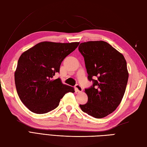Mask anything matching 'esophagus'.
I'll return each mask as SVG.
<instances>
[{
    "mask_svg": "<svg viewBox=\"0 0 147 147\" xmlns=\"http://www.w3.org/2000/svg\"><path fill=\"white\" fill-rule=\"evenodd\" d=\"M75 90L77 92H82L83 91V88L80 85H75Z\"/></svg>",
    "mask_w": 147,
    "mask_h": 147,
    "instance_id": "34e87169",
    "label": "esophagus"
}]
</instances>
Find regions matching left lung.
Here are the masks:
<instances>
[{
	"mask_svg": "<svg viewBox=\"0 0 147 147\" xmlns=\"http://www.w3.org/2000/svg\"><path fill=\"white\" fill-rule=\"evenodd\" d=\"M78 50L85 60L88 79L93 82L85 89L88 102L80 107L93 117H106L117 109L125 93L129 76L126 59L104 41L81 43Z\"/></svg>",
	"mask_w": 147,
	"mask_h": 147,
	"instance_id": "8db88e82",
	"label": "left lung"
}]
</instances>
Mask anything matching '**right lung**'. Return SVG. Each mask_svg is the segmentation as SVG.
I'll return each instance as SVG.
<instances>
[{
	"mask_svg": "<svg viewBox=\"0 0 147 147\" xmlns=\"http://www.w3.org/2000/svg\"><path fill=\"white\" fill-rule=\"evenodd\" d=\"M80 42H42L24 52L14 73L18 95L23 104L36 114H45L59 105L61 99L73 87L64 85L59 73L61 62L79 45Z\"/></svg>",
	"mask_w": 147,
	"mask_h": 147,
	"instance_id": "1",
	"label": "right lung"
}]
</instances>
